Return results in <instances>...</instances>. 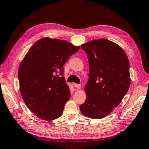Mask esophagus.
<instances>
[{
    "mask_svg": "<svg viewBox=\"0 0 149 149\" xmlns=\"http://www.w3.org/2000/svg\"><path fill=\"white\" fill-rule=\"evenodd\" d=\"M73 85H74V86L75 88H78V89H80V88H81V85H80V84L73 83Z\"/></svg>",
    "mask_w": 149,
    "mask_h": 149,
    "instance_id": "34e87169",
    "label": "esophagus"
}]
</instances>
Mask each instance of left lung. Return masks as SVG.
Returning <instances> with one entry per match:
<instances>
[{
	"mask_svg": "<svg viewBox=\"0 0 149 149\" xmlns=\"http://www.w3.org/2000/svg\"><path fill=\"white\" fill-rule=\"evenodd\" d=\"M81 48L88 55L89 73L80 111L87 118L102 119L119 105L130 87L129 59L118 45L104 38Z\"/></svg>",
	"mask_w": 149,
	"mask_h": 149,
	"instance_id": "1",
	"label": "left lung"
}]
</instances>
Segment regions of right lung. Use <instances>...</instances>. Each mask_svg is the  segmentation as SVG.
<instances>
[{"mask_svg":"<svg viewBox=\"0 0 149 149\" xmlns=\"http://www.w3.org/2000/svg\"><path fill=\"white\" fill-rule=\"evenodd\" d=\"M65 40L43 38L35 42L19 68L20 91L29 109L38 118L52 120L62 114L70 91L63 75V65L77 52Z\"/></svg>","mask_w":149,"mask_h":149,"instance_id":"add662e5","label":"right lung"}]
</instances>
